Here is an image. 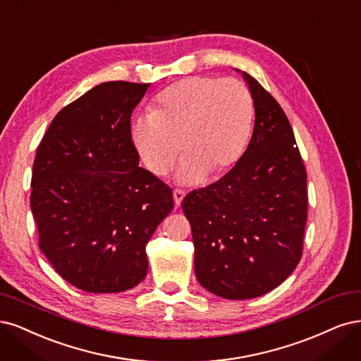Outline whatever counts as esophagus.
Segmentation results:
<instances>
[{
    "label": "esophagus",
    "instance_id": "obj_1",
    "mask_svg": "<svg viewBox=\"0 0 361 361\" xmlns=\"http://www.w3.org/2000/svg\"><path fill=\"white\" fill-rule=\"evenodd\" d=\"M184 196H185V192H184V190H181V189H176V190H173V202H176L177 207L181 205V202H183V200H184Z\"/></svg>",
    "mask_w": 361,
    "mask_h": 361
}]
</instances>
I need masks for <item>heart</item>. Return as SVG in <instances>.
Instances as JSON below:
<instances>
[{
	"mask_svg": "<svg viewBox=\"0 0 361 361\" xmlns=\"http://www.w3.org/2000/svg\"><path fill=\"white\" fill-rule=\"evenodd\" d=\"M253 118V99L240 80L189 76L159 92L151 114L135 120L132 139L156 173L168 172L183 147L188 154L177 178L193 184L207 172L217 178L237 164L250 142Z\"/></svg>",
	"mask_w": 361,
	"mask_h": 361,
	"instance_id": "obj_1",
	"label": "heart"
}]
</instances>
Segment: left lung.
Instances as JSON below:
<instances>
[{
	"mask_svg": "<svg viewBox=\"0 0 361 361\" xmlns=\"http://www.w3.org/2000/svg\"><path fill=\"white\" fill-rule=\"evenodd\" d=\"M241 75L255 106L250 142L225 177L181 202L197 282L228 300L257 298L286 281L307 220V176L293 127L270 92Z\"/></svg>",
	"mask_w": 361,
	"mask_h": 361,
	"instance_id": "8db88e82",
	"label": "left lung"
}]
</instances>
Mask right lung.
I'll return each instance as SVG.
<instances>
[{
    "instance_id": "add662e5",
    "label": "right lung",
    "mask_w": 361,
    "mask_h": 361,
    "mask_svg": "<svg viewBox=\"0 0 361 361\" xmlns=\"http://www.w3.org/2000/svg\"><path fill=\"white\" fill-rule=\"evenodd\" d=\"M149 84L103 82L67 104L37 148L31 213L39 247L64 281L123 293L148 270L147 243L173 208L172 190L139 168L130 117Z\"/></svg>"
}]
</instances>
